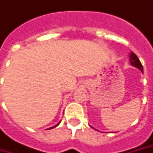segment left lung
Listing matches in <instances>:
<instances>
[{"label":"left lung","mask_w":153,"mask_h":153,"mask_svg":"<svg viewBox=\"0 0 153 153\" xmlns=\"http://www.w3.org/2000/svg\"><path fill=\"white\" fill-rule=\"evenodd\" d=\"M129 62H130V64L132 65L133 66L138 68L139 70H140L141 72H143V66H142L141 63L138 59V57L135 55L133 52L130 53V55H129Z\"/></svg>","instance_id":"left-lung-1"}]
</instances>
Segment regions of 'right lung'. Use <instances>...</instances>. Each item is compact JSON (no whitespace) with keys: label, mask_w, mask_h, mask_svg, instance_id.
<instances>
[{"label":"right lung","mask_w":153,"mask_h":153,"mask_svg":"<svg viewBox=\"0 0 153 153\" xmlns=\"http://www.w3.org/2000/svg\"><path fill=\"white\" fill-rule=\"evenodd\" d=\"M60 122H61V121H60ZM60 122H59V123H57L56 125H54V126H53V127H51V128H48V129H51V128H55V127H57V126H58V125H59V123H60Z\"/></svg>","instance_id":"obj_1"}]
</instances>
